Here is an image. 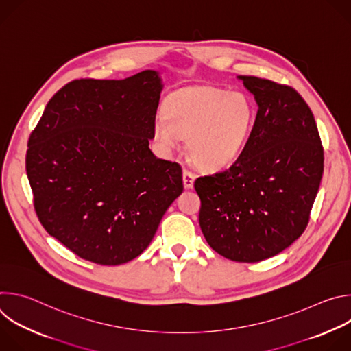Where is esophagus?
<instances>
[{
	"instance_id": "obj_1",
	"label": "esophagus",
	"mask_w": 351,
	"mask_h": 351,
	"mask_svg": "<svg viewBox=\"0 0 351 351\" xmlns=\"http://www.w3.org/2000/svg\"><path fill=\"white\" fill-rule=\"evenodd\" d=\"M195 175L193 172H190L189 169H183V184L186 189H191L193 183H194Z\"/></svg>"
}]
</instances>
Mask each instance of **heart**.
<instances>
[{"instance_id": "heart-1", "label": "heart", "mask_w": 351, "mask_h": 351, "mask_svg": "<svg viewBox=\"0 0 351 351\" xmlns=\"http://www.w3.org/2000/svg\"><path fill=\"white\" fill-rule=\"evenodd\" d=\"M256 121L252 99L239 91L193 87L173 93L165 114L154 122V134L171 152L187 137V149L195 165L221 169L243 153Z\"/></svg>"}]
</instances>
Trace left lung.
<instances>
[{
	"label": "left lung",
	"instance_id": "left-lung-1",
	"mask_svg": "<svg viewBox=\"0 0 351 351\" xmlns=\"http://www.w3.org/2000/svg\"><path fill=\"white\" fill-rule=\"evenodd\" d=\"M258 106L241 156L225 171L199 176L198 221L222 257L258 263L306 230L324 173V147L304 98L293 87L239 76Z\"/></svg>",
	"mask_w": 351,
	"mask_h": 351
}]
</instances>
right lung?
I'll return each instance as SVG.
<instances>
[{
  "mask_svg": "<svg viewBox=\"0 0 351 351\" xmlns=\"http://www.w3.org/2000/svg\"><path fill=\"white\" fill-rule=\"evenodd\" d=\"M161 90L156 71L72 80L30 133L26 172L37 218L83 260L119 265L140 256L183 191L182 167L148 147Z\"/></svg>",
  "mask_w": 351,
  "mask_h": 351,
  "instance_id": "obj_1",
  "label": "right lung"
}]
</instances>
